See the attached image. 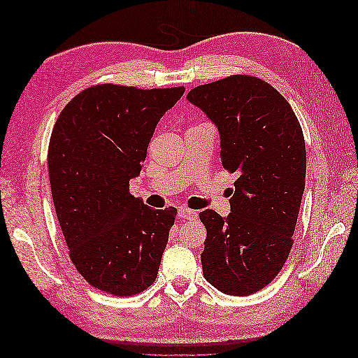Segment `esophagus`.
Returning a JSON list of instances; mask_svg holds the SVG:
<instances>
[{
    "mask_svg": "<svg viewBox=\"0 0 358 358\" xmlns=\"http://www.w3.org/2000/svg\"><path fill=\"white\" fill-rule=\"evenodd\" d=\"M178 215H179V218H182V220H191L192 221V220L197 218V212L185 208V206H182V208L178 209Z\"/></svg>",
    "mask_w": 358,
    "mask_h": 358,
    "instance_id": "1",
    "label": "esophagus"
}]
</instances>
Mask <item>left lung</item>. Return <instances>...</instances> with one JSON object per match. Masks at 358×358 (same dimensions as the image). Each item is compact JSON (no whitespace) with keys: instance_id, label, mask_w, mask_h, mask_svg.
<instances>
[{"instance_id":"obj_1","label":"left lung","mask_w":358,"mask_h":358,"mask_svg":"<svg viewBox=\"0 0 358 358\" xmlns=\"http://www.w3.org/2000/svg\"><path fill=\"white\" fill-rule=\"evenodd\" d=\"M187 99L218 127L222 167L239 175L227 218L200 212L203 275L224 294H254L276 278L294 243L306 178L300 122L272 85L248 74L196 86Z\"/></svg>"}]
</instances>
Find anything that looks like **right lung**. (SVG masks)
<instances>
[{
  "label": "right lung",
  "mask_w": 358,
  "mask_h": 358,
  "mask_svg": "<svg viewBox=\"0 0 358 358\" xmlns=\"http://www.w3.org/2000/svg\"><path fill=\"white\" fill-rule=\"evenodd\" d=\"M185 92L94 85L64 107L52 129V199L69 255L94 288L128 297L152 285L178 210L129 192L161 116Z\"/></svg>",
  "instance_id": "1"
}]
</instances>
